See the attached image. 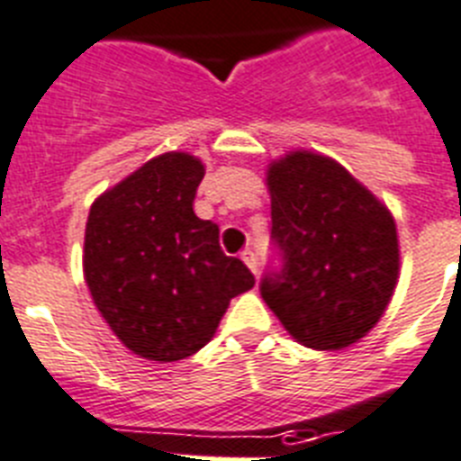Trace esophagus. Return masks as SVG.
I'll use <instances>...</instances> for the list:
<instances>
[{
    "mask_svg": "<svg viewBox=\"0 0 461 461\" xmlns=\"http://www.w3.org/2000/svg\"><path fill=\"white\" fill-rule=\"evenodd\" d=\"M240 258H242V261H245V264H247V268H249V271H252L254 276H257V273H258V258H257V254H254L252 249H245V252L240 254Z\"/></svg>",
    "mask_w": 461,
    "mask_h": 461,
    "instance_id": "34e87169",
    "label": "esophagus"
}]
</instances>
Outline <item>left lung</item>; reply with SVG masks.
<instances>
[{"label": "left lung", "mask_w": 461, "mask_h": 461, "mask_svg": "<svg viewBox=\"0 0 461 461\" xmlns=\"http://www.w3.org/2000/svg\"><path fill=\"white\" fill-rule=\"evenodd\" d=\"M283 271L261 296L299 344L341 351L379 322L393 296L401 247L393 214L351 171L313 150L266 169Z\"/></svg>", "instance_id": "8db88e82"}]
</instances>
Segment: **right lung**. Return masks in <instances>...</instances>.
<instances>
[{
    "label": "right lung",
    "mask_w": 461,
    "mask_h": 461,
    "mask_svg": "<svg viewBox=\"0 0 461 461\" xmlns=\"http://www.w3.org/2000/svg\"><path fill=\"white\" fill-rule=\"evenodd\" d=\"M203 159L162 153L94 200L85 280L98 313L129 351L176 363L212 341L230 299L254 276L226 257L219 226L193 212Z\"/></svg>",
    "instance_id": "1"
}]
</instances>
